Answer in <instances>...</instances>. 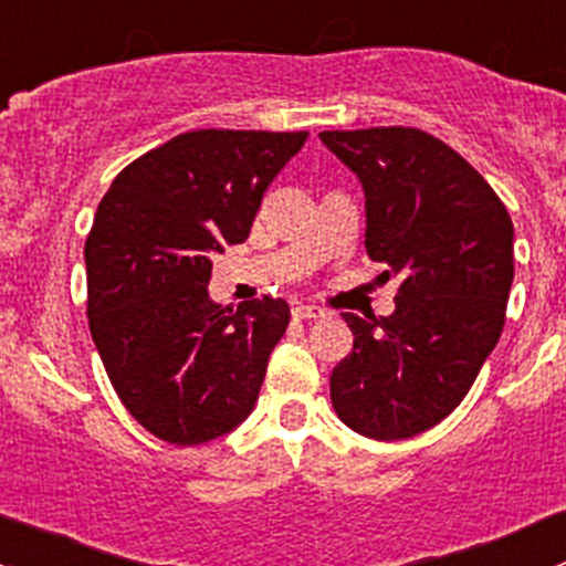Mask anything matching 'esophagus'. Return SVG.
Masks as SVG:
<instances>
[{"mask_svg":"<svg viewBox=\"0 0 566 566\" xmlns=\"http://www.w3.org/2000/svg\"><path fill=\"white\" fill-rule=\"evenodd\" d=\"M291 313H294L296 318H307V322H322V318H326V313L316 305H294Z\"/></svg>","mask_w":566,"mask_h":566,"instance_id":"34e87169","label":"esophagus"}]
</instances>
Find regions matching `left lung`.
Instances as JSON below:
<instances>
[{
  "label": "left lung",
  "instance_id": "1",
  "mask_svg": "<svg viewBox=\"0 0 566 566\" xmlns=\"http://www.w3.org/2000/svg\"><path fill=\"white\" fill-rule=\"evenodd\" d=\"M357 174L365 248L398 277L392 316L346 313L354 348L329 378L337 417L376 441L411 439L465 398L504 329L515 229L491 185L417 127L324 130Z\"/></svg>",
  "mask_w": 566,
  "mask_h": 566
}]
</instances>
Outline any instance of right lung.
<instances>
[{"mask_svg":"<svg viewBox=\"0 0 566 566\" xmlns=\"http://www.w3.org/2000/svg\"><path fill=\"white\" fill-rule=\"evenodd\" d=\"M307 133L193 130L133 160L86 237V316L125 409L157 439L231 433L289 326L283 300H209L212 255L248 240L264 190Z\"/></svg>","mask_w":566,"mask_h":566,"instance_id":"add662e5","label":"right lung"}]
</instances>
